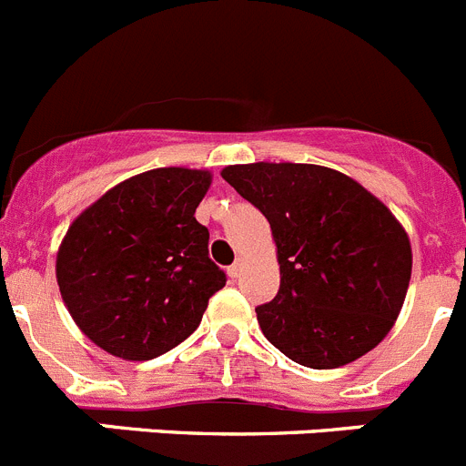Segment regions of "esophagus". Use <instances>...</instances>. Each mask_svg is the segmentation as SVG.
<instances>
[{"label":"esophagus","instance_id":"34e87169","mask_svg":"<svg viewBox=\"0 0 466 466\" xmlns=\"http://www.w3.org/2000/svg\"><path fill=\"white\" fill-rule=\"evenodd\" d=\"M226 272H228L230 279H236V277H240V272H242V261H236Z\"/></svg>","mask_w":466,"mask_h":466}]
</instances>
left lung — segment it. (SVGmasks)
<instances>
[{
    "instance_id": "obj_1",
    "label": "left lung",
    "mask_w": 466,
    "mask_h": 466,
    "mask_svg": "<svg viewBox=\"0 0 466 466\" xmlns=\"http://www.w3.org/2000/svg\"><path fill=\"white\" fill-rule=\"evenodd\" d=\"M221 177L266 215L279 291L256 307L263 335L311 370L372 351L402 311L411 242L388 205L349 175L317 164L256 161Z\"/></svg>"
}]
</instances>
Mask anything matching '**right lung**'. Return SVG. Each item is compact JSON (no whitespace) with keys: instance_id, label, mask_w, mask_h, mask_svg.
Masks as SVG:
<instances>
[{"instance_id":"obj_1","label":"right lung","mask_w":466,"mask_h":466,"mask_svg":"<svg viewBox=\"0 0 466 466\" xmlns=\"http://www.w3.org/2000/svg\"><path fill=\"white\" fill-rule=\"evenodd\" d=\"M203 168H152L85 208L57 249L55 275L87 339L122 360H149L198 328L226 275L210 261L196 208Z\"/></svg>"}]
</instances>
